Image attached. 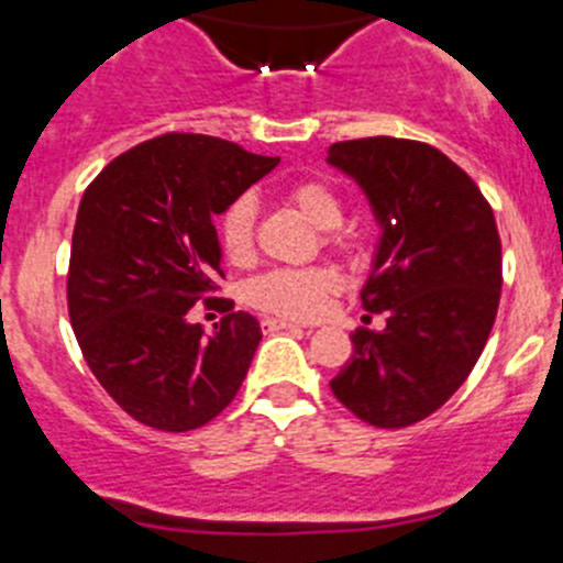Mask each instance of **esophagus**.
<instances>
[{"label": "esophagus", "mask_w": 563, "mask_h": 563, "mask_svg": "<svg viewBox=\"0 0 563 563\" xmlns=\"http://www.w3.org/2000/svg\"><path fill=\"white\" fill-rule=\"evenodd\" d=\"M264 332H280V330H302V324L297 321H286V319H264L261 321Z\"/></svg>", "instance_id": "1"}]
</instances>
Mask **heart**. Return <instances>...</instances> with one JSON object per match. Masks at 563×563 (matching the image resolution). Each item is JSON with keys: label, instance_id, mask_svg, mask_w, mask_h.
I'll return each instance as SVG.
<instances>
[{"label": "heart", "instance_id": "b5f03b06", "mask_svg": "<svg viewBox=\"0 0 563 563\" xmlns=\"http://www.w3.org/2000/svg\"><path fill=\"white\" fill-rule=\"evenodd\" d=\"M291 203L305 220L319 231H332L343 220V200L324 181H299L288 189ZM255 200L242 195L220 217L222 253L233 264H244L253 255ZM338 288L335 272L330 269H275L261 275L250 286V302L269 313L288 319H313L324 310L327 297Z\"/></svg>", "mask_w": 563, "mask_h": 563}]
</instances>
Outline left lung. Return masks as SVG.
I'll use <instances>...</instances> for the list:
<instances>
[{"instance_id":"8db88e82","label":"left lung","mask_w":563,"mask_h":563,"mask_svg":"<svg viewBox=\"0 0 563 563\" xmlns=\"http://www.w3.org/2000/svg\"><path fill=\"white\" fill-rule=\"evenodd\" d=\"M327 165L352 178L379 225L360 299L385 313L360 327L332 393L379 429L418 423L462 387L493 332L500 302V239L473 178L415 140L335 143Z\"/></svg>"}]
</instances>
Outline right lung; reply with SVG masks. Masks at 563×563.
<instances>
[{
	"mask_svg": "<svg viewBox=\"0 0 563 563\" xmlns=\"http://www.w3.org/2000/svg\"><path fill=\"white\" fill-rule=\"evenodd\" d=\"M277 162L217 136L162 134L109 162L81 195L70 324L103 390L145 427H203L247 376L258 319L236 310L206 332L187 313L222 275L214 217Z\"/></svg>",
	"mask_w": 563,
	"mask_h": 563,
	"instance_id": "add662e5",
	"label": "right lung"
}]
</instances>
